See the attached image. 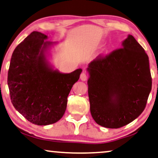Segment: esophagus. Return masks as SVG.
<instances>
[{"label":"esophagus","instance_id":"esophagus-1","mask_svg":"<svg viewBox=\"0 0 158 158\" xmlns=\"http://www.w3.org/2000/svg\"><path fill=\"white\" fill-rule=\"evenodd\" d=\"M80 79H81V81H85L86 79H87V75L85 73H81V75H80Z\"/></svg>","mask_w":158,"mask_h":158}]
</instances>
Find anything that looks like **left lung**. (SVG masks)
<instances>
[{"mask_svg": "<svg viewBox=\"0 0 158 158\" xmlns=\"http://www.w3.org/2000/svg\"><path fill=\"white\" fill-rule=\"evenodd\" d=\"M121 48L89 64L88 94L91 114L104 127H122L145 110L152 89L148 56L128 35Z\"/></svg>", "mask_w": 158, "mask_h": 158, "instance_id": "8db88e82", "label": "left lung"}]
</instances>
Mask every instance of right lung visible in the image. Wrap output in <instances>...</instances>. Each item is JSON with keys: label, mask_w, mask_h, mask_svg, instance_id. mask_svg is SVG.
<instances>
[{"label": "right lung", "mask_w": 158, "mask_h": 158, "mask_svg": "<svg viewBox=\"0 0 158 158\" xmlns=\"http://www.w3.org/2000/svg\"><path fill=\"white\" fill-rule=\"evenodd\" d=\"M42 33L33 31L13 51L8 74L10 99L15 110L37 125L56 123L63 117L67 97L82 72L69 74L55 69L51 63L50 42Z\"/></svg>", "instance_id": "obj_1"}]
</instances>
